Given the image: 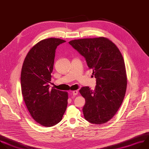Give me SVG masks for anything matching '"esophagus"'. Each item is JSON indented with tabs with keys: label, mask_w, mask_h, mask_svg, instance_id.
Returning a JSON list of instances; mask_svg holds the SVG:
<instances>
[{
	"label": "esophagus",
	"mask_w": 149,
	"mask_h": 149,
	"mask_svg": "<svg viewBox=\"0 0 149 149\" xmlns=\"http://www.w3.org/2000/svg\"><path fill=\"white\" fill-rule=\"evenodd\" d=\"M72 94H73V95L76 96V95H77L78 94V91H73L72 92Z\"/></svg>",
	"instance_id": "esophagus-1"
}]
</instances>
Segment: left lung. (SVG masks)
Instances as JSON below:
<instances>
[{"label":"left lung","instance_id":"left-lung-1","mask_svg":"<svg viewBox=\"0 0 149 149\" xmlns=\"http://www.w3.org/2000/svg\"><path fill=\"white\" fill-rule=\"evenodd\" d=\"M69 43L83 56L96 79L94 91L83 87L86 120L96 125L109 121L120 108L126 92L127 74L123 56L108 38L99 37L71 40Z\"/></svg>","mask_w":149,"mask_h":149}]
</instances>
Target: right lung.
<instances>
[{
	"instance_id": "obj_1",
	"label": "right lung",
	"mask_w": 149,
	"mask_h": 149,
	"mask_svg": "<svg viewBox=\"0 0 149 149\" xmlns=\"http://www.w3.org/2000/svg\"><path fill=\"white\" fill-rule=\"evenodd\" d=\"M66 41L43 39L29 50L21 71L22 93L33 119L41 126L51 127L60 122L68 106V93L50 88L55 50Z\"/></svg>"
}]
</instances>
